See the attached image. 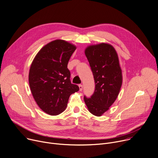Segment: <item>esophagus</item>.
I'll use <instances>...</instances> for the list:
<instances>
[{
    "mask_svg": "<svg viewBox=\"0 0 158 158\" xmlns=\"http://www.w3.org/2000/svg\"><path fill=\"white\" fill-rule=\"evenodd\" d=\"M79 91H82V88H83V87H82V85H81V84L79 85Z\"/></svg>",
    "mask_w": 158,
    "mask_h": 158,
    "instance_id": "obj_1",
    "label": "esophagus"
}]
</instances>
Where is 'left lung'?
Returning a JSON list of instances; mask_svg holds the SVG:
<instances>
[{"label": "left lung", "instance_id": "1", "mask_svg": "<svg viewBox=\"0 0 158 158\" xmlns=\"http://www.w3.org/2000/svg\"><path fill=\"white\" fill-rule=\"evenodd\" d=\"M84 53L89 62L95 82V91L90 98L84 97L89 111L101 117L117 99L122 82V70L114 48L108 43L91 45Z\"/></svg>", "mask_w": 158, "mask_h": 158}]
</instances>
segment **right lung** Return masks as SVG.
<instances>
[{
  "label": "right lung",
  "mask_w": 158,
  "mask_h": 158,
  "mask_svg": "<svg viewBox=\"0 0 158 158\" xmlns=\"http://www.w3.org/2000/svg\"><path fill=\"white\" fill-rule=\"evenodd\" d=\"M77 47L64 40L49 42L37 53L31 64L29 84L38 106L55 116L66 109L70 94L79 89L70 80L67 64Z\"/></svg>",
  "instance_id": "obj_1"
}]
</instances>
